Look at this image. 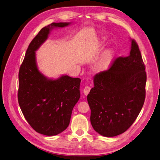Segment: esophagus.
I'll list each match as a JSON object with an SVG mask.
<instances>
[{"label": "esophagus", "mask_w": 160, "mask_h": 160, "mask_svg": "<svg viewBox=\"0 0 160 160\" xmlns=\"http://www.w3.org/2000/svg\"><path fill=\"white\" fill-rule=\"evenodd\" d=\"M90 89H91V88H90L89 86H85L84 89V94L86 96H87L88 94H89V92H90Z\"/></svg>", "instance_id": "obj_1"}]
</instances>
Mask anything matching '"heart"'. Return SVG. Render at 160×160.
Segmentation results:
<instances>
[{
    "mask_svg": "<svg viewBox=\"0 0 160 160\" xmlns=\"http://www.w3.org/2000/svg\"><path fill=\"white\" fill-rule=\"evenodd\" d=\"M114 52L112 49L106 50L103 54L99 62L97 64V70L98 71H104L109 68L113 58H114Z\"/></svg>",
    "mask_w": 160,
    "mask_h": 160,
    "instance_id": "1",
    "label": "heart"
}]
</instances>
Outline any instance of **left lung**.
<instances>
[{
  "mask_svg": "<svg viewBox=\"0 0 160 160\" xmlns=\"http://www.w3.org/2000/svg\"><path fill=\"white\" fill-rule=\"evenodd\" d=\"M130 55L116 58L108 70L94 77L87 96L91 124L100 135L114 137L134 122L146 98V72L140 50L131 40Z\"/></svg>",
  "mask_w": 160,
  "mask_h": 160,
  "instance_id": "8db88e82",
  "label": "left lung"
}]
</instances>
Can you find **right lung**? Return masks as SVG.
<instances>
[{
    "instance_id": "right-lung-1",
    "label": "right lung",
    "mask_w": 160,
    "mask_h": 160,
    "mask_svg": "<svg viewBox=\"0 0 160 160\" xmlns=\"http://www.w3.org/2000/svg\"><path fill=\"white\" fill-rule=\"evenodd\" d=\"M70 22H53L42 28L30 43L18 73V100L22 114L34 130L54 136L68 126L73 108L80 97L78 78L65 75L48 79L38 70L35 51L47 39L50 30Z\"/></svg>"
}]
</instances>
